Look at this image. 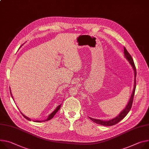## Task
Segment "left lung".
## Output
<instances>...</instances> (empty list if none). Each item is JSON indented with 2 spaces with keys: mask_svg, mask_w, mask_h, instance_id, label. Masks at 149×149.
I'll return each instance as SVG.
<instances>
[{
  "mask_svg": "<svg viewBox=\"0 0 149 149\" xmlns=\"http://www.w3.org/2000/svg\"><path fill=\"white\" fill-rule=\"evenodd\" d=\"M124 55L125 57L126 58V59L128 60V61L129 62V63H130V65H131V66L132 67L134 72V88L132 90V93L131 94V96L130 97V99L127 104V105L126 106V107L124 108V109L123 110V111H121L120 113L115 118L110 119L109 120H103L101 119H94L92 118L89 117V118L93 120L94 123H95L96 124L103 125V126H112V125H114L115 124H116L117 123H118L119 121H120L122 119H124L125 116L128 113V112H130L132 104V102H133V99H134V93H135V90H136V75H137V72H136V66L134 65V61L131 57V56L130 55V53L128 52V51L127 50V49H125V47H124Z\"/></svg>",
  "mask_w": 149,
  "mask_h": 149,
  "instance_id": "obj_1",
  "label": "left lung"
}]
</instances>
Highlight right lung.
<instances>
[{
    "instance_id": "obj_1",
    "label": "right lung",
    "mask_w": 149,
    "mask_h": 149,
    "mask_svg": "<svg viewBox=\"0 0 149 149\" xmlns=\"http://www.w3.org/2000/svg\"><path fill=\"white\" fill-rule=\"evenodd\" d=\"M10 95H11V96H12V99H13V96H12V93H11L10 90ZM61 106V104L60 105H59V106L56 108L55 110L54 111H53V112H52V113H51L49 115L48 118H47L46 119L43 120H34V122H37V123H41V122H45V121H47V120H50L52 118H53V117L54 116V115H55L56 113V112H57L60 109ZM20 112L21 113V112ZM21 114L22 115V116H23L25 119H26L29 120H31V119H30V118H29V117H27V116H25L24 114H22V113H21Z\"/></svg>"
}]
</instances>
